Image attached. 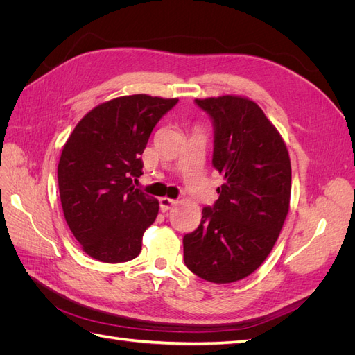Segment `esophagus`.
Returning <instances> with one entry per match:
<instances>
[{
	"instance_id": "esophagus-1",
	"label": "esophagus",
	"mask_w": 355,
	"mask_h": 355,
	"mask_svg": "<svg viewBox=\"0 0 355 355\" xmlns=\"http://www.w3.org/2000/svg\"><path fill=\"white\" fill-rule=\"evenodd\" d=\"M176 202H178L176 200H171L168 197H161L159 198V209H161V211H167L173 207Z\"/></svg>"
}]
</instances>
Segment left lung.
<instances>
[{
  "label": "left lung",
  "instance_id": "8db88e82",
  "mask_svg": "<svg viewBox=\"0 0 355 355\" xmlns=\"http://www.w3.org/2000/svg\"><path fill=\"white\" fill-rule=\"evenodd\" d=\"M214 128L219 198L184 237V261L202 280L225 284L254 272L271 253L290 207L292 167L282 135L241 96L196 99Z\"/></svg>",
  "mask_w": 355,
  "mask_h": 355
}]
</instances>
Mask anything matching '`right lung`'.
Here are the masks:
<instances>
[{
    "mask_svg": "<svg viewBox=\"0 0 355 355\" xmlns=\"http://www.w3.org/2000/svg\"><path fill=\"white\" fill-rule=\"evenodd\" d=\"M179 99L121 96L85 114L62 149L58 166L65 220L96 261L120 263L141 253L158 214L157 198L135 188L144 149L159 118Z\"/></svg>",
    "mask_w": 355,
    "mask_h": 355,
    "instance_id": "obj_1",
    "label": "right lung"
}]
</instances>
